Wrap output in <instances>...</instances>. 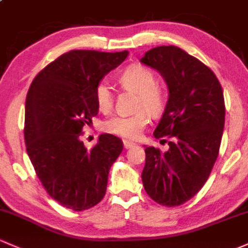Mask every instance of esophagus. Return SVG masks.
I'll use <instances>...</instances> for the list:
<instances>
[{"instance_id":"esophagus-1","label":"esophagus","mask_w":248,"mask_h":248,"mask_svg":"<svg viewBox=\"0 0 248 248\" xmlns=\"http://www.w3.org/2000/svg\"><path fill=\"white\" fill-rule=\"evenodd\" d=\"M123 144H124V149H131L132 146L136 145L134 142H129V140H124Z\"/></svg>"}]
</instances>
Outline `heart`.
Wrapping results in <instances>:
<instances>
[{"label": "heart", "mask_w": 248, "mask_h": 248, "mask_svg": "<svg viewBox=\"0 0 248 248\" xmlns=\"http://www.w3.org/2000/svg\"><path fill=\"white\" fill-rule=\"evenodd\" d=\"M119 82L125 90L138 94L137 113L134 116H114L106 121L103 129L108 134L135 140L140 135L148 123V112L151 116L162 112L166 103L163 92L156 86L155 74L140 65H132L119 76ZM95 102L102 112H108L113 105V97L110 87L100 82L95 89Z\"/></svg>", "instance_id": "1"}]
</instances>
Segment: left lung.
<instances>
[{
	"instance_id": "obj_1",
	"label": "left lung",
	"mask_w": 248,
	"mask_h": 248,
	"mask_svg": "<svg viewBox=\"0 0 248 248\" xmlns=\"http://www.w3.org/2000/svg\"><path fill=\"white\" fill-rule=\"evenodd\" d=\"M140 62L166 81L168 102L154 136L171 138L166 153L145 146L143 186L157 203L180 206L203 187L219 155L225 126L222 89L210 68L178 47H155Z\"/></svg>"
}]
</instances>
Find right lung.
<instances>
[{
	"label": "right lung",
	"instance_id": "obj_1",
	"mask_svg": "<svg viewBox=\"0 0 248 248\" xmlns=\"http://www.w3.org/2000/svg\"><path fill=\"white\" fill-rule=\"evenodd\" d=\"M127 54L71 50L47 65L28 90L25 142L29 159L47 193L68 209L81 212L102 201L108 171L123 151V142L113 135H100L91 150L80 136L99 110L95 89Z\"/></svg>",
	"mask_w": 248,
	"mask_h": 248
}]
</instances>
